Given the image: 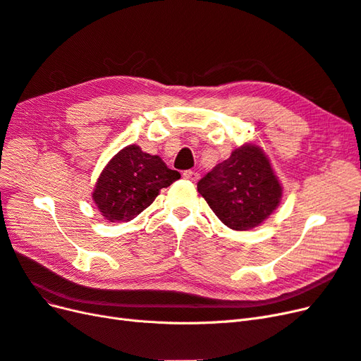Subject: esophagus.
<instances>
[{
  "label": "esophagus",
  "mask_w": 361,
  "mask_h": 361,
  "mask_svg": "<svg viewBox=\"0 0 361 361\" xmlns=\"http://www.w3.org/2000/svg\"><path fill=\"white\" fill-rule=\"evenodd\" d=\"M182 178L187 179V180H191V182H197L200 179V174L192 171V170H187V171L182 173Z\"/></svg>",
  "instance_id": "obj_1"
}]
</instances>
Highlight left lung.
Returning a JSON list of instances; mask_svg holds the SVG:
<instances>
[{"label": "left lung", "instance_id": "1", "mask_svg": "<svg viewBox=\"0 0 361 361\" xmlns=\"http://www.w3.org/2000/svg\"><path fill=\"white\" fill-rule=\"evenodd\" d=\"M197 191L220 221L233 231L259 226L279 206L281 187L268 158L247 145L199 180Z\"/></svg>", "mask_w": 361, "mask_h": 361}]
</instances>
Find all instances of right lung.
I'll return each mask as SVG.
<instances>
[{"instance_id": "obj_1", "label": "right lung", "mask_w": 361, "mask_h": 361, "mask_svg": "<svg viewBox=\"0 0 361 361\" xmlns=\"http://www.w3.org/2000/svg\"><path fill=\"white\" fill-rule=\"evenodd\" d=\"M179 178V171L170 170L159 157L133 145L108 162L97 179L93 200L106 220L129 221Z\"/></svg>"}]
</instances>
